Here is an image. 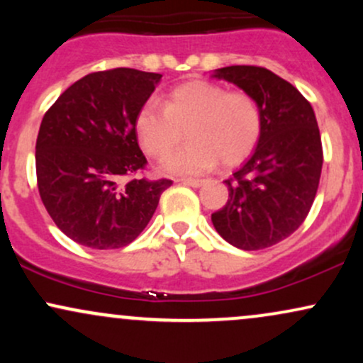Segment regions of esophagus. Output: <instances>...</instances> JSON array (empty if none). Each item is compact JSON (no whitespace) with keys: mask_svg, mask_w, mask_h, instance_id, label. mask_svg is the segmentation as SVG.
<instances>
[{"mask_svg":"<svg viewBox=\"0 0 363 363\" xmlns=\"http://www.w3.org/2000/svg\"><path fill=\"white\" fill-rule=\"evenodd\" d=\"M182 184L186 186H191V187H199L205 184V181H201V179H181Z\"/></svg>","mask_w":363,"mask_h":363,"instance_id":"34e87169","label":"esophagus"}]
</instances>
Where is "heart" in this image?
Here are the masks:
<instances>
[{
	"instance_id": "1",
	"label": "heart",
	"mask_w": 363,
	"mask_h": 363,
	"mask_svg": "<svg viewBox=\"0 0 363 363\" xmlns=\"http://www.w3.org/2000/svg\"><path fill=\"white\" fill-rule=\"evenodd\" d=\"M191 141L170 157L164 169L179 176H198L216 162L237 165L252 153L262 133V111L254 95L194 80L170 90L165 107L150 101L136 116V133L150 157L164 158L180 143Z\"/></svg>"
}]
</instances>
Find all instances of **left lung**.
Instances as JSON below:
<instances>
[{
  "label": "left lung",
  "mask_w": 363,
  "mask_h": 363,
  "mask_svg": "<svg viewBox=\"0 0 363 363\" xmlns=\"http://www.w3.org/2000/svg\"><path fill=\"white\" fill-rule=\"evenodd\" d=\"M213 77L256 97L262 133L252 157L225 181L228 199L211 222L235 247H272L301 227L318 193L323 143L315 114L291 83L261 66H227Z\"/></svg>",
  "instance_id": "1"
}]
</instances>
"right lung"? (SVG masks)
<instances>
[{"instance_id":"obj_1","label":"right lung","mask_w":363,"mask_h":363,"mask_svg":"<svg viewBox=\"0 0 363 363\" xmlns=\"http://www.w3.org/2000/svg\"><path fill=\"white\" fill-rule=\"evenodd\" d=\"M160 78L133 68L90 73L44 114L35 143L37 187L52 222L74 242L91 249L131 244L172 186L170 179L136 177L148 164L136 116Z\"/></svg>"}]
</instances>
